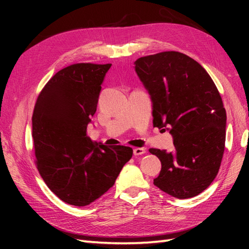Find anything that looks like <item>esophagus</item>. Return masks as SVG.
<instances>
[{
  "label": "esophagus",
  "instance_id": "34e87169",
  "mask_svg": "<svg viewBox=\"0 0 249 249\" xmlns=\"http://www.w3.org/2000/svg\"><path fill=\"white\" fill-rule=\"evenodd\" d=\"M144 153H145V149H143V147H135V149H134V155L135 156L142 155V154H144Z\"/></svg>",
  "mask_w": 249,
  "mask_h": 249
}]
</instances>
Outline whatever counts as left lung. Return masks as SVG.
<instances>
[{"label":"left lung","instance_id":"obj_1","mask_svg":"<svg viewBox=\"0 0 249 249\" xmlns=\"http://www.w3.org/2000/svg\"><path fill=\"white\" fill-rule=\"evenodd\" d=\"M134 64L151 97L153 125L168 130L176 147L150 150L161 162L154 185L178 199L195 197L214 181L225 151L227 115L218 89L198 62L179 52Z\"/></svg>","mask_w":249,"mask_h":249}]
</instances>
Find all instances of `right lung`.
Returning <instances> with one entry per match:
<instances>
[{
	"label": "right lung",
	"mask_w": 249,
	"mask_h": 249,
	"mask_svg": "<svg viewBox=\"0 0 249 249\" xmlns=\"http://www.w3.org/2000/svg\"><path fill=\"white\" fill-rule=\"evenodd\" d=\"M110 67L80 63L63 68L35 104L37 169L51 192L71 205L86 206L102 197L133 156L129 146H97L87 136Z\"/></svg>",
	"instance_id": "obj_1"
}]
</instances>
